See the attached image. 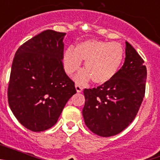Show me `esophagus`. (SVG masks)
<instances>
[{
  "mask_svg": "<svg viewBox=\"0 0 160 160\" xmlns=\"http://www.w3.org/2000/svg\"><path fill=\"white\" fill-rule=\"evenodd\" d=\"M75 88H76V90H77L78 93H81L82 91L83 88L79 84H75Z\"/></svg>",
  "mask_w": 160,
  "mask_h": 160,
  "instance_id": "1",
  "label": "esophagus"
}]
</instances>
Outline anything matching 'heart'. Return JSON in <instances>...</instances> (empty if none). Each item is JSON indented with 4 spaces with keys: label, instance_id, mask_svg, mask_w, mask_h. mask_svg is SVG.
<instances>
[{
    "label": "heart",
    "instance_id": "1",
    "mask_svg": "<svg viewBox=\"0 0 160 160\" xmlns=\"http://www.w3.org/2000/svg\"><path fill=\"white\" fill-rule=\"evenodd\" d=\"M125 58L123 46L118 42L87 40L78 44L75 49L69 47L63 55V66L68 74H73L85 62L84 72L76 80L85 83L91 79L95 84H105L119 71Z\"/></svg>",
    "mask_w": 160,
    "mask_h": 160
}]
</instances>
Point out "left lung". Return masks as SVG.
I'll use <instances>...</instances> for the list:
<instances>
[{"instance_id": "left-lung-1", "label": "left lung", "mask_w": 160, "mask_h": 160, "mask_svg": "<svg viewBox=\"0 0 160 160\" xmlns=\"http://www.w3.org/2000/svg\"><path fill=\"white\" fill-rule=\"evenodd\" d=\"M146 80L144 61L126 42L125 62L114 78L83 90L82 115L87 128L102 137L113 136L128 128L142 104Z\"/></svg>"}]
</instances>
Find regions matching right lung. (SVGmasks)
Instances as JSON below:
<instances>
[{"label":"right lung","mask_w":160,"mask_h":160,"mask_svg":"<svg viewBox=\"0 0 160 160\" xmlns=\"http://www.w3.org/2000/svg\"><path fill=\"white\" fill-rule=\"evenodd\" d=\"M65 32L47 29L22 44L11 69L8 102L14 116L35 132L52 128L76 94L63 66Z\"/></svg>","instance_id":"obj_1"}]
</instances>
